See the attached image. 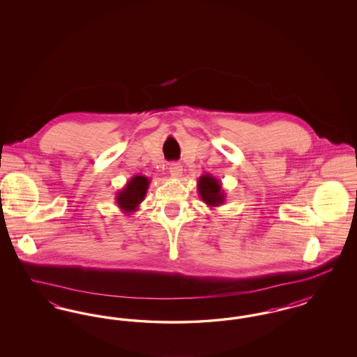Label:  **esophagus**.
<instances>
[{
    "label": "esophagus",
    "mask_w": 357,
    "mask_h": 357,
    "mask_svg": "<svg viewBox=\"0 0 357 357\" xmlns=\"http://www.w3.org/2000/svg\"><path fill=\"white\" fill-rule=\"evenodd\" d=\"M170 175L172 178H179L182 175V166L179 163H171Z\"/></svg>",
    "instance_id": "esophagus-1"
}]
</instances>
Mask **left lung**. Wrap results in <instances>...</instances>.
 <instances>
[{"instance_id":"8db88e82","label":"left lung","mask_w":357,"mask_h":357,"mask_svg":"<svg viewBox=\"0 0 357 357\" xmlns=\"http://www.w3.org/2000/svg\"><path fill=\"white\" fill-rule=\"evenodd\" d=\"M197 187L201 199L208 207H218L225 204L226 192L222 188L221 181L211 174H204L202 176H199Z\"/></svg>"}]
</instances>
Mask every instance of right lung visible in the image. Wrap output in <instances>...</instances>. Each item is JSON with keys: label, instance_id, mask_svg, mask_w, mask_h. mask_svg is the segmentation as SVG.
Instances as JSON below:
<instances>
[{"label": "right lung", "instance_id": "1", "mask_svg": "<svg viewBox=\"0 0 357 357\" xmlns=\"http://www.w3.org/2000/svg\"><path fill=\"white\" fill-rule=\"evenodd\" d=\"M150 183L151 182L147 176L136 175L126 183V186L116 192L115 201L124 214L130 215L131 213H135L139 208V204L144 201Z\"/></svg>", "mask_w": 357, "mask_h": 357}]
</instances>
